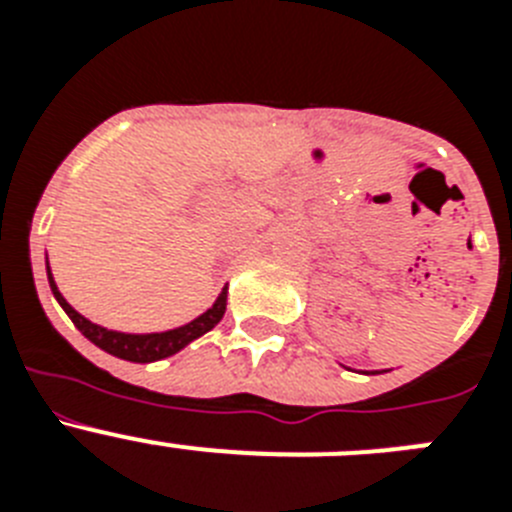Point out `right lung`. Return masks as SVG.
Returning a JSON list of instances; mask_svg holds the SVG:
<instances>
[{"label": "right lung", "mask_w": 512, "mask_h": 512, "mask_svg": "<svg viewBox=\"0 0 512 512\" xmlns=\"http://www.w3.org/2000/svg\"><path fill=\"white\" fill-rule=\"evenodd\" d=\"M48 282H51L53 295H56L58 305L66 310V315L71 318V323L107 354L117 356V359L125 361H135V364H148V361H158L166 359V356L176 354V351H182L187 343H192L194 338L205 336L207 330L215 328L225 315V302H228V292H220V297L215 300V305L210 307L207 312H202L200 318L192 320V323L182 325V328L166 330V333H148V336H130V333H117V330H107L102 325H94L92 320H87L84 315L74 310L69 302L63 300L61 292H58L56 282L51 277V269H48Z\"/></svg>", "instance_id": "1"}]
</instances>
